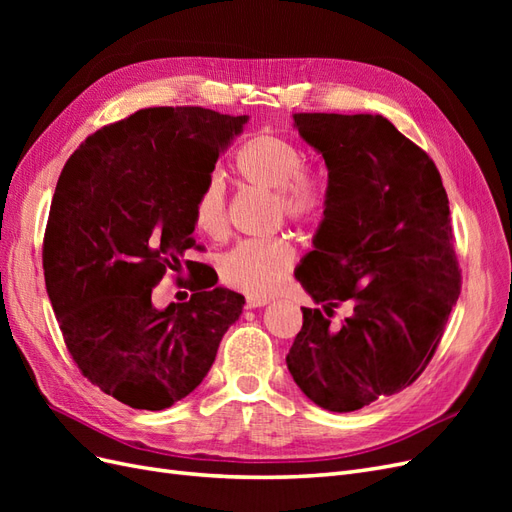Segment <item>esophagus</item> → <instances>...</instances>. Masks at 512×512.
Here are the masks:
<instances>
[{
  "mask_svg": "<svg viewBox=\"0 0 512 512\" xmlns=\"http://www.w3.org/2000/svg\"><path fill=\"white\" fill-rule=\"evenodd\" d=\"M269 301H271V299H267V297H258V294H247V297H245V307H247V309L265 307V305H269Z\"/></svg>",
  "mask_w": 512,
  "mask_h": 512,
  "instance_id": "esophagus-1",
  "label": "esophagus"
}]
</instances>
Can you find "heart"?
Instances as JSON below:
<instances>
[{
  "label": "heart",
  "instance_id": "b5f03b06",
  "mask_svg": "<svg viewBox=\"0 0 512 512\" xmlns=\"http://www.w3.org/2000/svg\"><path fill=\"white\" fill-rule=\"evenodd\" d=\"M303 170V153L275 134L250 138L235 156V173L241 181L275 192V203L286 218L307 222L322 211V185ZM194 224L211 239L226 232L224 190L218 179H209L194 200ZM294 245L288 237L243 239L220 258L224 284L250 292L269 294L292 269Z\"/></svg>",
  "mask_w": 512,
  "mask_h": 512
}]
</instances>
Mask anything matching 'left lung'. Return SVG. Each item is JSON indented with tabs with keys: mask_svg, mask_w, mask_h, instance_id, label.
<instances>
[{
	"mask_svg": "<svg viewBox=\"0 0 512 512\" xmlns=\"http://www.w3.org/2000/svg\"><path fill=\"white\" fill-rule=\"evenodd\" d=\"M329 170L314 250L294 277L303 307L286 365L329 412H354L410 386L436 352L461 273L436 164L382 115L294 113ZM351 316L339 330L332 307Z\"/></svg>",
	"mask_w": 512,
	"mask_h": 512,
	"instance_id": "left-lung-1",
	"label": "left lung"
}]
</instances>
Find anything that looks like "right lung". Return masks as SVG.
<instances>
[{"mask_svg": "<svg viewBox=\"0 0 512 512\" xmlns=\"http://www.w3.org/2000/svg\"><path fill=\"white\" fill-rule=\"evenodd\" d=\"M247 119L143 108L91 134L61 170L44 235L46 292L83 376L130 408L166 410L188 397L243 312V294L203 271L185 303L158 309L151 290L181 269L194 200Z\"/></svg>", "mask_w": 512, "mask_h": 512, "instance_id": "right-lung-1", "label": "right lung"}]
</instances>
